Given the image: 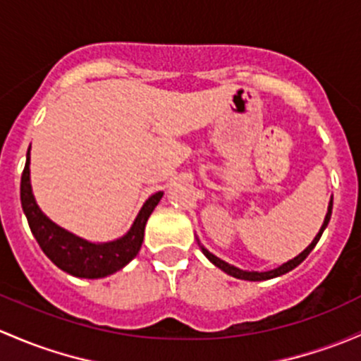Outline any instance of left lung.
Segmentation results:
<instances>
[{
    "label": "left lung",
    "instance_id": "1",
    "mask_svg": "<svg viewBox=\"0 0 361 361\" xmlns=\"http://www.w3.org/2000/svg\"><path fill=\"white\" fill-rule=\"evenodd\" d=\"M331 214H332V200H331V204H329V211H327V216H325L324 225H322V228H320V231H318L317 237H314V240L311 242V244L308 245V247H306L305 250H302V252L299 254V256H295L294 259H290V261H289V263L282 264V267L275 268V270H271V271H244V270H238V268L231 267V264L225 263V261L219 259V257H216L214 254H211L209 250H207V249H204V247H202V252L206 254V257H207V259L211 261L212 264H216V267L221 268L223 271L228 273V275H231V276H235V279H240V280H250V282H259V280H270V279H275V276H280V275H283V273H287V271L294 270V268L298 267V264H301L302 261H305L306 257H308V254L311 252V250H313L314 245H317V242L320 240V237H322V233H324L325 226H327V225H329V221H331Z\"/></svg>",
    "mask_w": 361,
    "mask_h": 361
}]
</instances>
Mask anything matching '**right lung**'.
<instances>
[{
    "label": "right lung",
    "instance_id": "1",
    "mask_svg": "<svg viewBox=\"0 0 361 361\" xmlns=\"http://www.w3.org/2000/svg\"><path fill=\"white\" fill-rule=\"evenodd\" d=\"M161 199L162 192H157L143 204L131 230L123 238L107 242V244H91V242L82 240V238L56 226L39 211L36 200H34L32 190H30L27 150V161H25V168L22 171L20 180L22 209L25 212V218H27L29 228L32 231L39 247L43 249V252L60 270L71 273L74 276L102 279V276H107L126 267L142 247L147 219H149L152 211L155 209Z\"/></svg>",
    "mask_w": 361,
    "mask_h": 361
}]
</instances>
